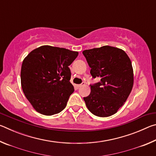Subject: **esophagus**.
<instances>
[{
	"label": "esophagus",
	"mask_w": 156,
	"mask_h": 156,
	"mask_svg": "<svg viewBox=\"0 0 156 156\" xmlns=\"http://www.w3.org/2000/svg\"><path fill=\"white\" fill-rule=\"evenodd\" d=\"M84 84H85V83L84 82H83L81 84H77V87H82L83 85H84Z\"/></svg>",
	"instance_id": "34e87169"
}]
</instances>
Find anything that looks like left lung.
I'll return each instance as SVG.
<instances>
[{
    "mask_svg": "<svg viewBox=\"0 0 156 156\" xmlns=\"http://www.w3.org/2000/svg\"><path fill=\"white\" fill-rule=\"evenodd\" d=\"M92 78L98 83L90 84L91 93L84 97L86 106L94 115L108 117L122 106L133 84V72L130 59L123 50L111 46L83 51Z\"/></svg>",
    "mask_w": 156,
    "mask_h": 156,
    "instance_id": "obj_1",
    "label": "left lung"
}]
</instances>
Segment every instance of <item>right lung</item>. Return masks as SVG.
<instances>
[{"label": "right lung", "mask_w": 156, "mask_h": 156, "mask_svg": "<svg viewBox=\"0 0 156 156\" xmlns=\"http://www.w3.org/2000/svg\"><path fill=\"white\" fill-rule=\"evenodd\" d=\"M77 51L43 45L31 51L21 67V86L25 96L37 112L46 115L65 109L74 88L69 68Z\"/></svg>", "instance_id": "right-lung-1"}]
</instances>
